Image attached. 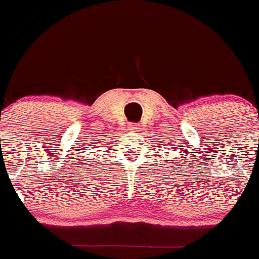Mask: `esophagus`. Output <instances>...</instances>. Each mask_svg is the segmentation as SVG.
Masks as SVG:
<instances>
[{"mask_svg": "<svg viewBox=\"0 0 259 259\" xmlns=\"http://www.w3.org/2000/svg\"><path fill=\"white\" fill-rule=\"evenodd\" d=\"M128 128H130V130H136V126H135V124H130Z\"/></svg>", "mask_w": 259, "mask_h": 259, "instance_id": "obj_1", "label": "esophagus"}]
</instances>
